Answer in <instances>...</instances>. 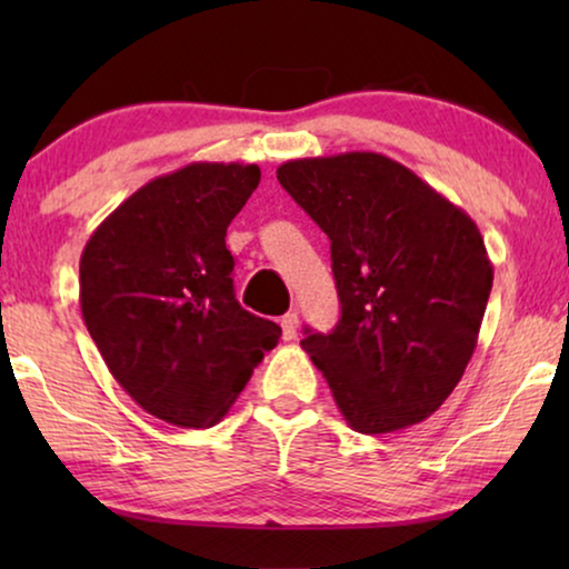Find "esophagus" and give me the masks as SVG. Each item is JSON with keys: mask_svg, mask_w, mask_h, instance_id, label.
Here are the masks:
<instances>
[{"mask_svg": "<svg viewBox=\"0 0 569 569\" xmlns=\"http://www.w3.org/2000/svg\"><path fill=\"white\" fill-rule=\"evenodd\" d=\"M279 326H282V337L290 341L298 337V313H287L279 318Z\"/></svg>", "mask_w": 569, "mask_h": 569, "instance_id": "esophagus-1", "label": "esophagus"}]
</instances>
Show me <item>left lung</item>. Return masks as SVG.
Wrapping results in <instances>:
<instances>
[{"instance_id": "obj_1", "label": "left lung", "mask_w": 569, "mask_h": 569, "mask_svg": "<svg viewBox=\"0 0 569 569\" xmlns=\"http://www.w3.org/2000/svg\"><path fill=\"white\" fill-rule=\"evenodd\" d=\"M277 178L331 240L341 318L300 345L347 425L383 435L422 422L477 349L495 277L477 222L378 152L287 160Z\"/></svg>"}]
</instances>
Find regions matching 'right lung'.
<instances>
[{
  "label": "right lung",
  "mask_w": 569,
  "mask_h": 569,
  "mask_svg": "<svg viewBox=\"0 0 569 569\" xmlns=\"http://www.w3.org/2000/svg\"><path fill=\"white\" fill-rule=\"evenodd\" d=\"M259 181V166L191 162L137 189L84 246V326L123 391L162 422H220L282 337L240 308L224 246Z\"/></svg>",
  "instance_id": "1"
}]
</instances>
